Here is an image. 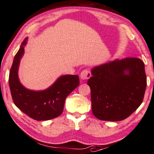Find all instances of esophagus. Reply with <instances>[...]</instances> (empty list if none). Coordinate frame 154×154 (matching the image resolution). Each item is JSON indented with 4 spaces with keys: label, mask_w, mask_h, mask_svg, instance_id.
Here are the masks:
<instances>
[{
    "label": "esophagus",
    "mask_w": 154,
    "mask_h": 154,
    "mask_svg": "<svg viewBox=\"0 0 154 154\" xmlns=\"http://www.w3.org/2000/svg\"><path fill=\"white\" fill-rule=\"evenodd\" d=\"M91 77V73L88 70H84L80 74V78L82 80L88 79Z\"/></svg>",
    "instance_id": "obj_1"
}]
</instances>
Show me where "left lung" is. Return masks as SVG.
<instances>
[{
  "mask_svg": "<svg viewBox=\"0 0 154 154\" xmlns=\"http://www.w3.org/2000/svg\"><path fill=\"white\" fill-rule=\"evenodd\" d=\"M87 84L92 111L100 120L117 122L131 116L142 104L146 87L144 64L139 58L116 59L96 66Z\"/></svg>",
  "mask_w": 154,
  "mask_h": 154,
  "instance_id": "obj_1",
  "label": "left lung"
}]
</instances>
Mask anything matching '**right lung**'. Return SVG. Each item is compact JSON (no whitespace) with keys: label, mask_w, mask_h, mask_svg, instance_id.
<instances>
[{"label":"right lung","mask_w":154,"mask_h":154,"mask_svg":"<svg viewBox=\"0 0 154 154\" xmlns=\"http://www.w3.org/2000/svg\"><path fill=\"white\" fill-rule=\"evenodd\" d=\"M26 38L14 58L9 75V85L14 104L29 118L38 121L51 120L62 113L65 100L79 84L78 75H67L59 78L46 90L34 91L20 83L18 69L24 54Z\"/></svg>","instance_id":"right-lung-1"}]
</instances>
